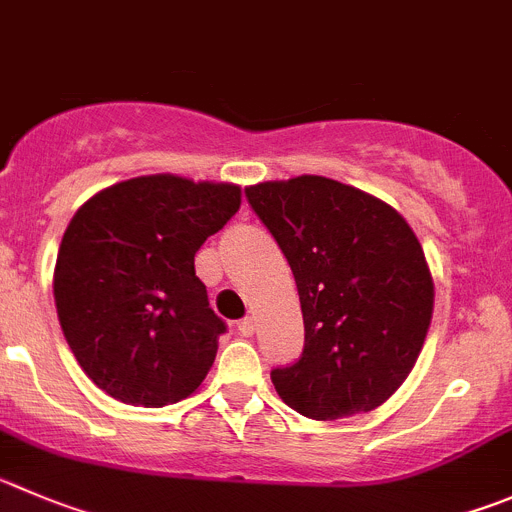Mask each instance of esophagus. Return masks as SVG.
<instances>
[{
	"label": "esophagus",
	"instance_id": "1",
	"mask_svg": "<svg viewBox=\"0 0 512 512\" xmlns=\"http://www.w3.org/2000/svg\"><path fill=\"white\" fill-rule=\"evenodd\" d=\"M237 331H240V336H252V333H255V321H252L250 315H247V318H242L240 323H237Z\"/></svg>",
	"mask_w": 512,
	"mask_h": 512
}]
</instances>
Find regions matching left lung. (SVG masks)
Here are the masks:
<instances>
[{"label":"left lung","instance_id":"8db88e82","mask_svg":"<svg viewBox=\"0 0 512 512\" xmlns=\"http://www.w3.org/2000/svg\"><path fill=\"white\" fill-rule=\"evenodd\" d=\"M245 197L283 250L303 310V353L270 374L280 399L321 422L381 407L432 321V275L412 227L326 176L265 181Z\"/></svg>","mask_w":512,"mask_h":512}]
</instances>
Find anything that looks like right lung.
<instances>
[{
	"label": "right lung",
	"mask_w": 512,
	"mask_h": 512,
	"mask_svg": "<svg viewBox=\"0 0 512 512\" xmlns=\"http://www.w3.org/2000/svg\"><path fill=\"white\" fill-rule=\"evenodd\" d=\"M240 186L159 174L108 186L62 234L55 305L80 369L133 407L197 391L227 323L209 308L194 255L240 209Z\"/></svg>",
	"instance_id": "add662e5"
}]
</instances>
